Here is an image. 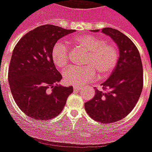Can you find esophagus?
I'll list each match as a JSON object with an SVG mask.
<instances>
[{"instance_id":"1","label":"esophagus","mask_w":152,"mask_h":152,"mask_svg":"<svg viewBox=\"0 0 152 152\" xmlns=\"http://www.w3.org/2000/svg\"><path fill=\"white\" fill-rule=\"evenodd\" d=\"M83 88V87H80V86H75V87H74V89L76 90V91H77V90H82Z\"/></svg>"}]
</instances>
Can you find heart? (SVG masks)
Masks as SVG:
<instances>
[{
    "label": "heart",
    "mask_w": 152,
    "mask_h": 152,
    "mask_svg": "<svg viewBox=\"0 0 152 152\" xmlns=\"http://www.w3.org/2000/svg\"><path fill=\"white\" fill-rule=\"evenodd\" d=\"M73 44L85 50L87 56L84 67L72 66L63 72L65 83L70 85H83L98 77L104 78L113 71L117 65L119 53L111 42L93 35H83L75 38ZM52 59L58 68H65L69 61V48L64 41H57L51 52Z\"/></svg>",
    "instance_id": "obj_1"
}]
</instances>
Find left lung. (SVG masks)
I'll use <instances>...</instances> for the list:
<instances>
[{
  "mask_svg": "<svg viewBox=\"0 0 152 152\" xmlns=\"http://www.w3.org/2000/svg\"><path fill=\"white\" fill-rule=\"evenodd\" d=\"M102 32L113 39L120 55L110 77L102 83L107 91L96 89L93 99L85 103V109L93 120L109 124L126 117L137 104L143 86L142 64L138 48L126 35L110 27Z\"/></svg>",
  "mask_w": 152,
  "mask_h": 152,
  "instance_id": "1",
  "label": "left lung"
}]
</instances>
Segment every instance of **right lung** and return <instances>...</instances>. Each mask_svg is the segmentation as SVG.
Returning <instances> with one entry per match:
<instances>
[{"mask_svg":"<svg viewBox=\"0 0 152 152\" xmlns=\"http://www.w3.org/2000/svg\"><path fill=\"white\" fill-rule=\"evenodd\" d=\"M54 25L32 30L14 48L9 67V83L14 101L33 119L46 121L63 110L73 87L56 84L62 76L52 59V48L58 39L75 32Z\"/></svg>","mask_w":152,"mask_h":152,"instance_id":"add662e5","label":"right lung"}]
</instances>
